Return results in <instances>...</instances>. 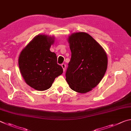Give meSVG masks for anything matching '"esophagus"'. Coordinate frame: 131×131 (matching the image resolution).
<instances>
[{"mask_svg":"<svg viewBox=\"0 0 131 131\" xmlns=\"http://www.w3.org/2000/svg\"><path fill=\"white\" fill-rule=\"evenodd\" d=\"M61 66H62V68H63V72H65V69H66V65L65 63H62L61 65Z\"/></svg>","mask_w":131,"mask_h":131,"instance_id":"34e87169","label":"esophagus"}]
</instances>
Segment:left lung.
<instances>
[{
  "label": "left lung",
  "instance_id": "8db88e82",
  "mask_svg": "<svg viewBox=\"0 0 131 131\" xmlns=\"http://www.w3.org/2000/svg\"><path fill=\"white\" fill-rule=\"evenodd\" d=\"M72 56L66 80L72 90L84 94L98 84L107 68V56L102 47L85 32L72 34L68 39Z\"/></svg>",
  "mask_w": 131,
  "mask_h": 131
}]
</instances>
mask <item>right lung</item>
<instances>
[{
  "instance_id": "obj_1",
  "label": "right lung",
  "mask_w": 131,
  "mask_h": 131,
  "mask_svg": "<svg viewBox=\"0 0 131 131\" xmlns=\"http://www.w3.org/2000/svg\"><path fill=\"white\" fill-rule=\"evenodd\" d=\"M54 37L38 35L21 52L18 58L19 70L26 83L37 91L51 87L55 79L62 74L63 69L57 63L56 54L50 48Z\"/></svg>"
}]
</instances>
